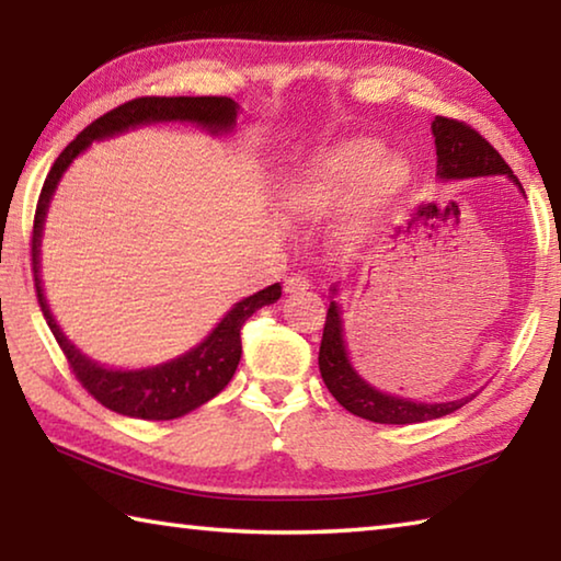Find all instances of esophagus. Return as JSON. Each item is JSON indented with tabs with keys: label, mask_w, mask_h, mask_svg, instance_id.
<instances>
[{
	"label": "esophagus",
	"mask_w": 561,
	"mask_h": 561,
	"mask_svg": "<svg viewBox=\"0 0 561 561\" xmlns=\"http://www.w3.org/2000/svg\"><path fill=\"white\" fill-rule=\"evenodd\" d=\"M284 289H287V291H304V289H309V279L304 277V274H294V277L284 282Z\"/></svg>",
	"instance_id": "1"
}]
</instances>
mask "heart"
Returning a JSON list of instances; mask_svg holds the SVG:
<instances>
[{"label":"heart","mask_w":561,"mask_h":561,"mask_svg":"<svg viewBox=\"0 0 561 561\" xmlns=\"http://www.w3.org/2000/svg\"><path fill=\"white\" fill-rule=\"evenodd\" d=\"M405 183L408 165L401 158H383L378 146L354 144L317 160L309 173L289 187L287 201L304 215L327 217L354 195L344 232L356 234L396 193H401Z\"/></svg>","instance_id":"b5f03b06"}]
</instances>
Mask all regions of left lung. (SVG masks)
Returning a JSON list of instances; mask_svg holds the SVG:
<instances>
[{"label": "left lung", "instance_id": "1", "mask_svg": "<svg viewBox=\"0 0 561 561\" xmlns=\"http://www.w3.org/2000/svg\"><path fill=\"white\" fill-rule=\"evenodd\" d=\"M433 138L435 153H438V178L440 180H465L480 175H507L512 183L519 185V180L512 175L510 165L502 156L492 148L478 130L470 128L468 123L443 118L433 121ZM522 190V185H519ZM339 291V284L331 287V294ZM319 371L324 378L331 396L346 408L348 413L374 423L388 425H408V423H425L433 417H443L458 411L470 401L468 396L448 403H417L411 398L391 396L366 383L351 366L344 341V321H341V307L336 301L329 304L324 336L319 346Z\"/></svg>", "mask_w": 561, "mask_h": 561}]
</instances>
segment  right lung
Segmentation results:
<instances>
[{"mask_svg":"<svg viewBox=\"0 0 561 561\" xmlns=\"http://www.w3.org/2000/svg\"><path fill=\"white\" fill-rule=\"evenodd\" d=\"M237 103L227 96H144L133 99L123 106L103 113L91 126L83 128L69 146L61 150V156L54 160L49 175L44 180L39 203H36L34 215V232H32V264H34V284L39 307L44 311L46 324H49L54 339L59 341L71 371L79 378V383L96 398L101 405L121 415L144 417V421H173V417L185 415L203 403L210 401L222 388L230 383L242 356V339L240 329L254 311L274 304L282 297L279 282L272 287L262 289L252 297L237 301L227 311L225 319L213 329V334L201 341L187 354L178 356L168 364L136 368V371H121V368H106L83 356L64 331L56 324L49 304L44 299L42 279H39V244L44 217L49 210L51 195L64 170L73 163V158L83 153L93 140H103L128 128L148 126V123H165V121H187L197 123L210 133H227L234 128L237 121Z\"/></svg>","mask_w":561,"mask_h":561,"instance_id":"right-lung-1","label":"right lung"}]
</instances>
